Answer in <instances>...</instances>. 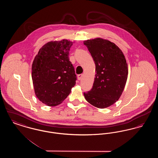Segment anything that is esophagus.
Returning a JSON list of instances; mask_svg holds the SVG:
<instances>
[{
    "instance_id": "esophagus-1",
    "label": "esophagus",
    "mask_w": 158,
    "mask_h": 158,
    "mask_svg": "<svg viewBox=\"0 0 158 158\" xmlns=\"http://www.w3.org/2000/svg\"><path fill=\"white\" fill-rule=\"evenodd\" d=\"M82 77L83 74H80V75H78V76H77V79H78V80H79V81L81 80V79H82Z\"/></svg>"
}]
</instances>
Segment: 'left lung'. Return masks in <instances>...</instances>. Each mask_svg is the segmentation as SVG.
Masks as SVG:
<instances>
[{"instance_id":"1","label":"left lung","mask_w":158,"mask_h":158,"mask_svg":"<svg viewBox=\"0 0 158 158\" xmlns=\"http://www.w3.org/2000/svg\"><path fill=\"white\" fill-rule=\"evenodd\" d=\"M95 64L91 90L84 92L86 100L99 108L114 104L123 93L128 76L127 63L117 45L101 38L83 41Z\"/></svg>"}]
</instances>
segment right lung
Wrapping results in <instances>:
<instances>
[{"label": "right lung", "instance_id": "obj_1", "mask_svg": "<svg viewBox=\"0 0 158 158\" xmlns=\"http://www.w3.org/2000/svg\"><path fill=\"white\" fill-rule=\"evenodd\" d=\"M73 42L68 40L50 41L43 45L32 64V79L35 94L43 104H60L75 85L76 75L69 61Z\"/></svg>", "mask_w": 158, "mask_h": 158}]
</instances>
